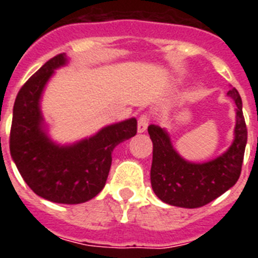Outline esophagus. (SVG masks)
I'll return each instance as SVG.
<instances>
[{
    "label": "esophagus",
    "mask_w": 258,
    "mask_h": 258,
    "mask_svg": "<svg viewBox=\"0 0 258 258\" xmlns=\"http://www.w3.org/2000/svg\"><path fill=\"white\" fill-rule=\"evenodd\" d=\"M149 122H150V117L147 113L141 115L140 118H138V133H143V132H146V129H147V126H149Z\"/></svg>",
    "instance_id": "1"
}]
</instances>
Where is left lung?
Masks as SVG:
<instances>
[{"label":"left lung","mask_w":258,"mask_h":258,"mask_svg":"<svg viewBox=\"0 0 258 258\" xmlns=\"http://www.w3.org/2000/svg\"><path fill=\"white\" fill-rule=\"evenodd\" d=\"M227 95L236 104L235 138L225 154L208 163L186 161L173 149L164 129L157 125L149 126L154 146L151 186L156 197L166 204L199 208L221 197L239 179L247 145V125L238 90L230 89Z\"/></svg>","instance_id":"1"}]
</instances>
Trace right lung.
Here are the masks:
<instances>
[{
	"label": "right lung",
	"mask_w": 258,
	"mask_h": 258,
	"mask_svg": "<svg viewBox=\"0 0 258 258\" xmlns=\"http://www.w3.org/2000/svg\"><path fill=\"white\" fill-rule=\"evenodd\" d=\"M67 63L66 54L49 59L19 90L10 131L13 160L31 190L60 204L93 199L106 184L116 146L137 134V120L108 125L88 140L58 146L44 131L40 98L54 70Z\"/></svg>",
	"instance_id": "right-lung-1"
}]
</instances>
